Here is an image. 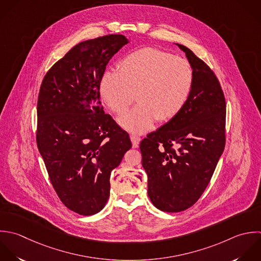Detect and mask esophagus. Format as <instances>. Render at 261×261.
Returning a JSON list of instances; mask_svg holds the SVG:
<instances>
[{"label": "esophagus", "mask_w": 261, "mask_h": 261, "mask_svg": "<svg viewBox=\"0 0 261 261\" xmlns=\"http://www.w3.org/2000/svg\"><path fill=\"white\" fill-rule=\"evenodd\" d=\"M130 139H131V141H132V145H133V147H138V145H139V142H140V138L138 137V136H136V135H131L130 136Z\"/></svg>", "instance_id": "esophagus-1"}]
</instances>
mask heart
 I'll list each match as a JSON object with an SVG mask.
<instances>
[{
	"label": "heart",
	"mask_w": 261,
	"mask_h": 261,
	"mask_svg": "<svg viewBox=\"0 0 261 261\" xmlns=\"http://www.w3.org/2000/svg\"><path fill=\"white\" fill-rule=\"evenodd\" d=\"M119 71H106L99 93L107 107L124 113L138 99L139 103L118 120L121 127L142 134L154 122H168L186 106L194 81L191 64L184 58L154 47H142L124 57Z\"/></svg>",
	"instance_id": "obj_1"
}]
</instances>
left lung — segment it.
<instances>
[{
    "label": "left lung",
    "mask_w": 261,
    "mask_h": 261,
    "mask_svg": "<svg viewBox=\"0 0 261 261\" xmlns=\"http://www.w3.org/2000/svg\"><path fill=\"white\" fill-rule=\"evenodd\" d=\"M192 66L194 81L182 112L140 142L148 196L167 213L192 206L206 189L226 143V100L212 69L177 43Z\"/></svg>",
    "instance_id": "1"
}]
</instances>
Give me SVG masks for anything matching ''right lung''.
<instances>
[{
	"mask_svg": "<svg viewBox=\"0 0 261 261\" xmlns=\"http://www.w3.org/2000/svg\"><path fill=\"white\" fill-rule=\"evenodd\" d=\"M128 42L122 34L82 41L47 71L40 85L37 147L59 198L81 216L105 207L111 172L132 146L99 100L106 66Z\"/></svg>",
	"mask_w": 261,
	"mask_h": 261,
	"instance_id": "obj_1",
	"label": "right lung"
}]
</instances>
